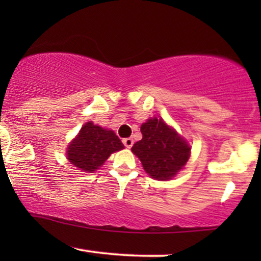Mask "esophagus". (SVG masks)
<instances>
[{
	"label": "esophagus",
	"mask_w": 261,
	"mask_h": 261,
	"mask_svg": "<svg viewBox=\"0 0 261 261\" xmlns=\"http://www.w3.org/2000/svg\"><path fill=\"white\" fill-rule=\"evenodd\" d=\"M122 143L125 145V147L131 148V147H133V145H134V140L131 139V137H127V139L122 140Z\"/></svg>",
	"instance_id": "1"
}]
</instances>
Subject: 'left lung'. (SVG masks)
Wrapping results in <instances>:
<instances>
[{
    "label": "left lung",
    "mask_w": 261,
    "mask_h": 261,
    "mask_svg": "<svg viewBox=\"0 0 261 261\" xmlns=\"http://www.w3.org/2000/svg\"><path fill=\"white\" fill-rule=\"evenodd\" d=\"M141 134L142 140L131 151L143 169L157 180L172 179L188 162L190 146L162 119H149L141 125Z\"/></svg>",
    "instance_id": "8db88e82"
}]
</instances>
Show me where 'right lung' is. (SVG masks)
Here are the masks:
<instances>
[{
  "instance_id": "obj_1",
  "label": "right lung",
  "mask_w": 261,
  "mask_h": 261,
  "mask_svg": "<svg viewBox=\"0 0 261 261\" xmlns=\"http://www.w3.org/2000/svg\"><path fill=\"white\" fill-rule=\"evenodd\" d=\"M124 148L120 139L112 130H106L93 122H87L79 136L67 148V160L85 172H94L113 152Z\"/></svg>"
}]
</instances>
